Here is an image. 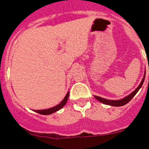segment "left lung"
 I'll use <instances>...</instances> for the list:
<instances>
[{"instance_id":"obj_1","label":"left lung","mask_w":149,"mask_h":149,"mask_svg":"<svg viewBox=\"0 0 149 149\" xmlns=\"http://www.w3.org/2000/svg\"><path fill=\"white\" fill-rule=\"evenodd\" d=\"M145 77H146V72H145L144 77H143V80H142L141 83H140V84L139 85V86H138V87L136 88V89H135L134 92H133V93H131V94L128 95L126 96V97H125V98H122V99L108 100V99H105V98H101V97H99V96L94 95V97L96 98V99L98 100V101H99L100 102H101V103L104 104L110 105V106H114V107L124 106L125 104H126L128 103L129 101H131V100L134 98V95H135L137 93V92L139 90V89L142 87V86H143V82H144Z\"/></svg>"}]
</instances>
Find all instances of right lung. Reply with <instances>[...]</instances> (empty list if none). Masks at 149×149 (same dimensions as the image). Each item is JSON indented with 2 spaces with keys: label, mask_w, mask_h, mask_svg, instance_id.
Instances as JSON below:
<instances>
[{
  "label": "right lung",
  "mask_w": 149,
  "mask_h": 149,
  "mask_svg": "<svg viewBox=\"0 0 149 149\" xmlns=\"http://www.w3.org/2000/svg\"><path fill=\"white\" fill-rule=\"evenodd\" d=\"M68 96H69V92H68L65 95V97L63 98V101L60 102L59 104H57L56 106L54 107H51V108L49 109H45V110H34L35 112L38 113L39 114H42V115H50L51 113H54L55 112L58 111L59 110L62 109L63 107L65 106V104H66L67 101H68Z\"/></svg>",
  "instance_id": "1"
}]
</instances>
